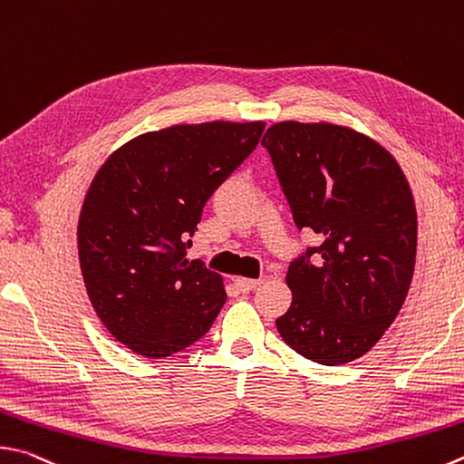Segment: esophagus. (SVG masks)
<instances>
[{
  "label": "esophagus",
  "instance_id": "1",
  "mask_svg": "<svg viewBox=\"0 0 464 464\" xmlns=\"http://www.w3.org/2000/svg\"><path fill=\"white\" fill-rule=\"evenodd\" d=\"M259 282L261 280H256V277H237V280H235V284H237V288L241 292H249V290L257 288Z\"/></svg>",
  "mask_w": 464,
  "mask_h": 464
}]
</instances>
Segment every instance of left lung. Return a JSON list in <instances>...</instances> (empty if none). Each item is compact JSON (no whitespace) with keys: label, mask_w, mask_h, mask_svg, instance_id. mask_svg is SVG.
Listing matches in <instances>:
<instances>
[{"label":"left lung","mask_w":464,"mask_h":464,"mask_svg":"<svg viewBox=\"0 0 464 464\" xmlns=\"http://www.w3.org/2000/svg\"><path fill=\"white\" fill-rule=\"evenodd\" d=\"M298 229L318 235L285 274V344L320 365L359 359L408 296L418 217L400 164L375 140L333 123L282 121L261 140Z\"/></svg>","instance_id":"1"}]
</instances>
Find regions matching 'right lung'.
I'll return each instance as SVG.
<instances>
[{
	"label": "right lung",
	"instance_id": "obj_1",
	"mask_svg": "<svg viewBox=\"0 0 464 464\" xmlns=\"http://www.w3.org/2000/svg\"><path fill=\"white\" fill-rule=\"evenodd\" d=\"M266 123L210 121L141 133L99 168L77 243L89 300L105 328L148 359L205 336L223 277L187 246L210 195L256 150Z\"/></svg>",
	"mask_w": 464,
	"mask_h": 464
}]
</instances>
